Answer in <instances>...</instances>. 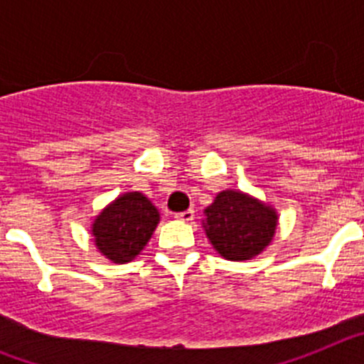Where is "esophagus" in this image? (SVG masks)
<instances>
[{"instance_id": "esophagus-1", "label": "esophagus", "mask_w": 364, "mask_h": 364, "mask_svg": "<svg viewBox=\"0 0 364 364\" xmlns=\"http://www.w3.org/2000/svg\"><path fill=\"white\" fill-rule=\"evenodd\" d=\"M175 218L176 220H182V222H193L195 220V211L186 210V211H182V213H176Z\"/></svg>"}]
</instances>
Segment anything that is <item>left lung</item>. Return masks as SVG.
Wrapping results in <instances>:
<instances>
[{"instance_id": "8db88e82", "label": "left lung", "mask_w": 364, "mask_h": 364, "mask_svg": "<svg viewBox=\"0 0 364 364\" xmlns=\"http://www.w3.org/2000/svg\"><path fill=\"white\" fill-rule=\"evenodd\" d=\"M210 242L228 260H250L264 252L277 230V211L242 191L226 189L204 210Z\"/></svg>"}]
</instances>
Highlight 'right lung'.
Here are the masks:
<instances>
[{
    "label": "right lung",
    "instance_id": "obj_1",
    "mask_svg": "<svg viewBox=\"0 0 364 364\" xmlns=\"http://www.w3.org/2000/svg\"><path fill=\"white\" fill-rule=\"evenodd\" d=\"M160 213L146 195L124 193L100 211L92 222L98 252L117 264L131 262L149 242Z\"/></svg>",
    "mask_w": 364,
    "mask_h": 364
}]
</instances>
